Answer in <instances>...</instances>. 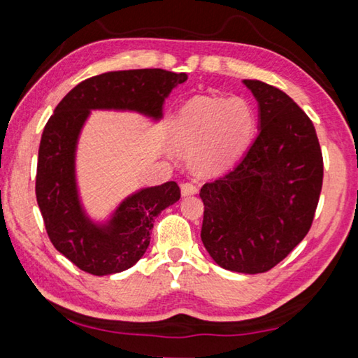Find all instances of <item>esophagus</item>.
<instances>
[{
    "label": "esophagus",
    "mask_w": 358,
    "mask_h": 358,
    "mask_svg": "<svg viewBox=\"0 0 358 358\" xmlns=\"http://www.w3.org/2000/svg\"><path fill=\"white\" fill-rule=\"evenodd\" d=\"M181 187V196H192V194L197 192V186L194 183H183L180 186Z\"/></svg>",
    "instance_id": "1"
}]
</instances>
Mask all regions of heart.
<instances>
[{
  "label": "heart",
  "mask_w": 358,
  "mask_h": 358,
  "mask_svg": "<svg viewBox=\"0 0 358 358\" xmlns=\"http://www.w3.org/2000/svg\"><path fill=\"white\" fill-rule=\"evenodd\" d=\"M256 121V112L246 99L199 96L180 108L173 141L185 153H196L197 171L217 173L234 166L245 153Z\"/></svg>",
  "instance_id": "b5f03b06"
}]
</instances>
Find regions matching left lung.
Listing matches in <instances>:
<instances>
[{"label": "left lung", "instance_id": "8db88e82", "mask_svg": "<svg viewBox=\"0 0 358 358\" xmlns=\"http://www.w3.org/2000/svg\"><path fill=\"white\" fill-rule=\"evenodd\" d=\"M243 85L257 101L259 134L232 172L201 189V237L222 268L256 275L306 237L324 161L313 121L286 93L259 80Z\"/></svg>", "mask_w": 358, "mask_h": 358}]
</instances>
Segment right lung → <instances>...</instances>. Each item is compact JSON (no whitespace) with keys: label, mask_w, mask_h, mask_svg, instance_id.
Returning a JSON list of instances; mask_svg holds the SVG:
<instances>
[{"label":"right lung","mask_w":358,"mask_h":358,"mask_svg":"<svg viewBox=\"0 0 358 358\" xmlns=\"http://www.w3.org/2000/svg\"><path fill=\"white\" fill-rule=\"evenodd\" d=\"M185 72L132 69L87 78L64 96L42 132L36 199L53 246L78 268L104 276L131 268L147 251L156 216L180 201L175 181L142 187L118 203L106 221L85 210L78 192L76 155L92 110L136 112L162 118L164 102L185 83Z\"/></svg>","instance_id":"right-lung-1"}]
</instances>
